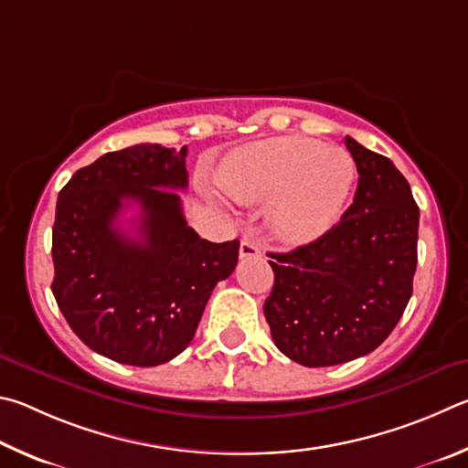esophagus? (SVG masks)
Segmentation results:
<instances>
[{
  "label": "esophagus",
  "mask_w": 468,
  "mask_h": 468,
  "mask_svg": "<svg viewBox=\"0 0 468 468\" xmlns=\"http://www.w3.org/2000/svg\"><path fill=\"white\" fill-rule=\"evenodd\" d=\"M261 255V247L250 239H244L240 242V257L242 259H250V257H259Z\"/></svg>",
  "instance_id": "1"
}]
</instances>
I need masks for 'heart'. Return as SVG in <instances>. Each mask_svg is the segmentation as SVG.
Listing matches in <instances>:
<instances>
[{
	"label": "heart",
	"mask_w": 468,
	"mask_h": 468,
	"mask_svg": "<svg viewBox=\"0 0 468 468\" xmlns=\"http://www.w3.org/2000/svg\"><path fill=\"white\" fill-rule=\"evenodd\" d=\"M354 178V158L343 147L304 135L242 145L218 172V183L229 199L242 205L269 201V226L292 242L314 239L339 218Z\"/></svg>",
	"instance_id": "heart-1"
}]
</instances>
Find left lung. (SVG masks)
Segmentation results:
<instances>
[{"mask_svg": "<svg viewBox=\"0 0 468 468\" xmlns=\"http://www.w3.org/2000/svg\"><path fill=\"white\" fill-rule=\"evenodd\" d=\"M357 166L354 203L321 239L269 252L275 273L265 318L277 349L324 367L367 356L388 337L413 293L420 207L387 155L346 137Z\"/></svg>", "mask_w": 468, "mask_h": 468, "instance_id": "obj_1", "label": "left lung"}]
</instances>
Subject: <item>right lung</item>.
<instances>
[{"instance_id":"right-lung-1","label":"right lung","mask_w":468,"mask_h":468,"mask_svg":"<svg viewBox=\"0 0 468 468\" xmlns=\"http://www.w3.org/2000/svg\"><path fill=\"white\" fill-rule=\"evenodd\" d=\"M186 145L139 144L80 168L61 188L53 224V296L71 331L112 362L150 367L191 343L239 240L209 242L186 224ZM140 207L138 239L119 230Z\"/></svg>"}]
</instances>
